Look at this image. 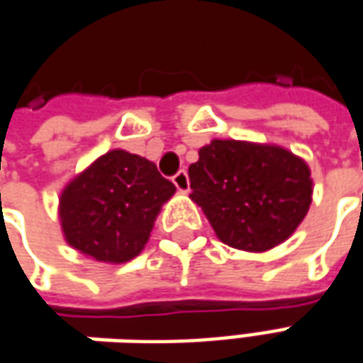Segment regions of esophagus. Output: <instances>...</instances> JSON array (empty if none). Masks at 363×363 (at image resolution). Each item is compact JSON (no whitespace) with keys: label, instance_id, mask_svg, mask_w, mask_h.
Masks as SVG:
<instances>
[{"label":"esophagus","instance_id":"obj_1","mask_svg":"<svg viewBox=\"0 0 363 363\" xmlns=\"http://www.w3.org/2000/svg\"><path fill=\"white\" fill-rule=\"evenodd\" d=\"M172 182H174V186H177L181 193H186V191H189V174H186V170H179V172L172 177Z\"/></svg>","mask_w":363,"mask_h":363}]
</instances>
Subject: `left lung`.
<instances>
[{
    "instance_id": "left-lung-1",
    "label": "left lung",
    "mask_w": 363,
    "mask_h": 363,
    "mask_svg": "<svg viewBox=\"0 0 363 363\" xmlns=\"http://www.w3.org/2000/svg\"><path fill=\"white\" fill-rule=\"evenodd\" d=\"M193 199L223 243L267 251L283 243L307 215V164L269 144L213 140L189 167Z\"/></svg>"
}]
</instances>
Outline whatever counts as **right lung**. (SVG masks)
Listing matches in <instances>:
<instances>
[{
  "instance_id": "obj_1",
  "label": "right lung",
  "mask_w": 363,
  "mask_h": 363,
  "mask_svg": "<svg viewBox=\"0 0 363 363\" xmlns=\"http://www.w3.org/2000/svg\"><path fill=\"white\" fill-rule=\"evenodd\" d=\"M174 191L155 162L110 150L62 193L66 241L96 261L126 263L143 251L160 206Z\"/></svg>"
}]
</instances>
